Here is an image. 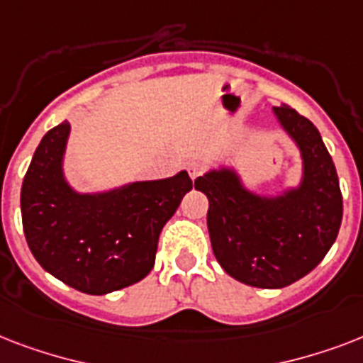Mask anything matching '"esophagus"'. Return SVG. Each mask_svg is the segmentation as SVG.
I'll return each mask as SVG.
<instances>
[{
  "instance_id": "1",
  "label": "esophagus",
  "mask_w": 363,
  "mask_h": 363,
  "mask_svg": "<svg viewBox=\"0 0 363 363\" xmlns=\"http://www.w3.org/2000/svg\"><path fill=\"white\" fill-rule=\"evenodd\" d=\"M188 173H190V179L196 181L201 173H203V164H199V162H192V164L188 165Z\"/></svg>"
}]
</instances>
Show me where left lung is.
<instances>
[{
	"instance_id": "1",
	"label": "left lung",
	"mask_w": 363,
	"mask_h": 363,
	"mask_svg": "<svg viewBox=\"0 0 363 363\" xmlns=\"http://www.w3.org/2000/svg\"><path fill=\"white\" fill-rule=\"evenodd\" d=\"M277 124L301 158L298 184L275 194L247 186L235 165H218L196 179L209 199L207 228L216 262L235 281L284 288L315 269L343 218V198L333 160L316 125L282 104Z\"/></svg>"
}]
</instances>
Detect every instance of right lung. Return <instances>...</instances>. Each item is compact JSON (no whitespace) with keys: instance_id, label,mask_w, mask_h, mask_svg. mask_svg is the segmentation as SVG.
Segmentation results:
<instances>
[{"instance_id":"obj_1","label":"right lung","mask_w":363,"mask_h":363,"mask_svg":"<svg viewBox=\"0 0 363 363\" xmlns=\"http://www.w3.org/2000/svg\"><path fill=\"white\" fill-rule=\"evenodd\" d=\"M71 124L45 133L26 171L20 209L31 254L67 286L104 296L150 273L162 228L194 182L186 171L81 192L65 177Z\"/></svg>"}]
</instances>
